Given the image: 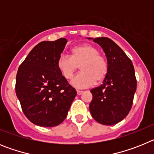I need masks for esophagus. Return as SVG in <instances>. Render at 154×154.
I'll use <instances>...</instances> for the list:
<instances>
[{
    "instance_id": "34e87169",
    "label": "esophagus",
    "mask_w": 154,
    "mask_h": 154,
    "mask_svg": "<svg viewBox=\"0 0 154 154\" xmlns=\"http://www.w3.org/2000/svg\"><path fill=\"white\" fill-rule=\"evenodd\" d=\"M77 92V95H79V96H80V95H82V94L83 93V91H81V90H77L76 91Z\"/></svg>"
}]
</instances>
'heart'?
Listing matches in <instances>:
<instances>
[{
  "mask_svg": "<svg viewBox=\"0 0 154 154\" xmlns=\"http://www.w3.org/2000/svg\"><path fill=\"white\" fill-rule=\"evenodd\" d=\"M80 66L81 72L71 80V85L77 89H85L95 82L100 83L108 74L106 58L99 53L96 46L83 44L72 50V56L62 55L57 61V68L64 78L71 79Z\"/></svg>",
  "mask_w": 154,
  "mask_h": 154,
  "instance_id": "heart-1",
  "label": "heart"
}]
</instances>
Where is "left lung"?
I'll use <instances>...</instances> for the list:
<instances>
[{"instance_id":"1","label":"left lung","mask_w":154,"mask_h":154,"mask_svg":"<svg viewBox=\"0 0 154 154\" xmlns=\"http://www.w3.org/2000/svg\"><path fill=\"white\" fill-rule=\"evenodd\" d=\"M94 42L103 48L109 70L100 86L90 91L92 100L89 110L98 123L111 126L123 120L131 109L137 90V79L132 61L113 41L96 38Z\"/></svg>"}]
</instances>
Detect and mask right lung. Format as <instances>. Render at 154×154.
Instances as JSON below:
<instances>
[{
	"label": "right lung",
	"instance_id": "add662e5",
	"mask_svg": "<svg viewBox=\"0 0 154 154\" xmlns=\"http://www.w3.org/2000/svg\"><path fill=\"white\" fill-rule=\"evenodd\" d=\"M68 41H45L33 48L19 66L15 92L23 112L31 123L53 127L67 116L76 91L57 68Z\"/></svg>",
	"mask_w": 154,
	"mask_h": 154
}]
</instances>
